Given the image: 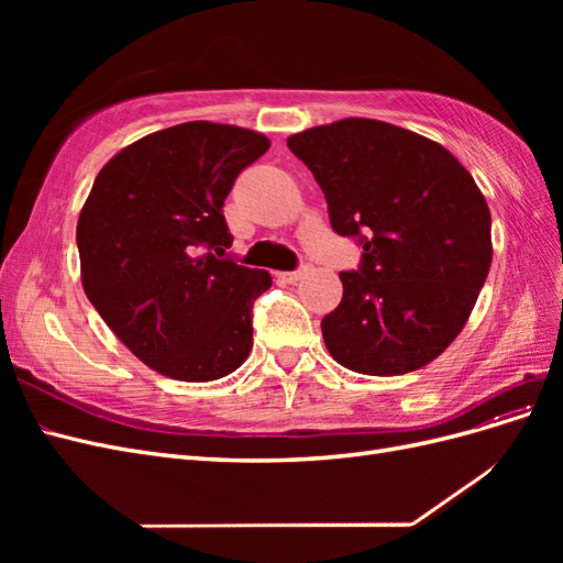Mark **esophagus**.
Instances as JSON below:
<instances>
[{"instance_id": "esophagus-1", "label": "esophagus", "mask_w": 563, "mask_h": 563, "mask_svg": "<svg viewBox=\"0 0 563 563\" xmlns=\"http://www.w3.org/2000/svg\"><path fill=\"white\" fill-rule=\"evenodd\" d=\"M305 272H308V267H300L296 272H277V279L286 282V284H296V282H300V277L305 275Z\"/></svg>"}]
</instances>
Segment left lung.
Wrapping results in <instances>:
<instances>
[{"instance_id": "obj_1", "label": "left lung", "mask_w": 563, "mask_h": 563, "mask_svg": "<svg viewBox=\"0 0 563 563\" xmlns=\"http://www.w3.org/2000/svg\"><path fill=\"white\" fill-rule=\"evenodd\" d=\"M329 203L360 236L362 267L340 272L343 300L321 319L333 360L364 376H401L444 352L486 282L490 211L467 168L420 133L347 117L294 133Z\"/></svg>"}]
</instances>
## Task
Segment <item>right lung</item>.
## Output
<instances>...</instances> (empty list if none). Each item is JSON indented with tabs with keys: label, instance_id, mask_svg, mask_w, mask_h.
I'll return each instance as SVG.
<instances>
[{
	"label": "right lung",
	"instance_id": "obj_1",
	"mask_svg": "<svg viewBox=\"0 0 563 563\" xmlns=\"http://www.w3.org/2000/svg\"><path fill=\"white\" fill-rule=\"evenodd\" d=\"M263 133L213 122L162 129L100 168L77 220L84 294L143 364L209 383L253 345V300L267 269L236 265L223 203Z\"/></svg>",
	"mask_w": 563,
	"mask_h": 563
}]
</instances>
